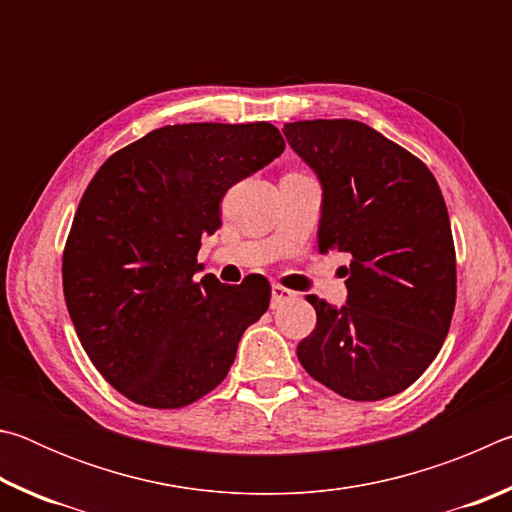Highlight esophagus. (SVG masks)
<instances>
[{
    "label": "esophagus",
    "mask_w": 512,
    "mask_h": 512,
    "mask_svg": "<svg viewBox=\"0 0 512 512\" xmlns=\"http://www.w3.org/2000/svg\"><path fill=\"white\" fill-rule=\"evenodd\" d=\"M293 298H296V291L282 287V284H273V307L282 305V302L293 300Z\"/></svg>",
    "instance_id": "obj_1"
}]
</instances>
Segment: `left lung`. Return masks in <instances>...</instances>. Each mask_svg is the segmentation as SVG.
Wrapping results in <instances>:
<instances>
[{"instance_id": "obj_1", "label": "left lung", "mask_w": 512, "mask_h": 512, "mask_svg": "<svg viewBox=\"0 0 512 512\" xmlns=\"http://www.w3.org/2000/svg\"><path fill=\"white\" fill-rule=\"evenodd\" d=\"M323 185L318 250L348 253V305L307 296L316 327L298 343L311 377L354 402L409 388L436 359L456 305V250L440 187L420 158L361 121L282 128Z\"/></svg>"}]
</instances>
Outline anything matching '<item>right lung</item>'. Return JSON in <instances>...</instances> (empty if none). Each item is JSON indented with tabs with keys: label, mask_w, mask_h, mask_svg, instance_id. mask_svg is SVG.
Masks as SVG:
<instances>
[{
	"label": "right lung",
	"mask_w": 512,
	"mask_h": 512,
	"mask_svg": "<svg viewBox=\"0 0 512 512\" xmlns=\"http://www.w3.org/2000/svg\"><path fill=\"white\" fill-rule=\"evenodd\" d=\"M284 151L255 124H176L101 164L63 250L67 311L112 388L149 409H180L214 391L241 334L271 302L268 282H201V237L221 228V198Z\"/></svg>",
	"instance_id": "1"
}]
</instances>
